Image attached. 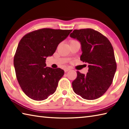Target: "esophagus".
Returning <instances> with one entry per match:
<instances>
[{"instance_id":"esophagus-1","label":"esophagus","mask_w":129,"mask_h":129,"mask_svg":"<svg viewBox=\"0 0 129 129\" xmlns=\"http://www.w3.org/2000/svg\"><path fill=\"white\" fill-rule=\"evenodd\" d=\"M70 68H66V69H64V72H67V71H70Z\"/></svg>"}]
</instances>
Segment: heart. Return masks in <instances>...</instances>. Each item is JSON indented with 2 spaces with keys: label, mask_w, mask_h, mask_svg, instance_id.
I'll return each mask as SVG.
<instances>
[{
  "label": "heart",
  "mask_w": 129,
  "mask_h": 129,
  "mask_svg": "<svg viewBox=\"0 0 129 129\" xmlns=\"http://www.w3.org/2000/svg\"><path fill=\"white\" fill-rule=\"evenodd\" d=\"M71 41H75V40H71ZM71 41H70V42H71Z\"/></svg>",
  "instance_id": "b5f03b06"
}]
</instances>
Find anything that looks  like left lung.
I'll use <instances>...</instances> for the list:
<instances>
[{
    "mask_svg": "<svg viewBox=\"0 0 129 129\" xmlns=\"http://www.w3.org/2000/svg\"><path fill=\"white\" fill-rule=\"evenodd\" d=\"M70 36L81 43L80 60L89 64L86 75L77 71L73 90L85 99H96L110 87L117 69L112 45L105 36L91 28L74 30Z\"/></svg>",
    "mask_w": 129,
    "mask_h": 129,
    "instance_id": "left-lung-1",
    "label": "left lung"
}]
</instances>
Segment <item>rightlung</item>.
<instances>
[{
  "label": "right lung",
  "instance_id": "add662e5",
  "mask_svg": "<svg viewBox=\"0 0 129 129\" xmlns=\"http://www.w3.org/2000/svg\"><path fill=\"white\" fill-rule=\"evenodd\" d=\"M72 31L42 28L27 34L19 42L14 66L19 85L30 98L44 100L56 90L64 72L60 68L46 67L45 60Z\"/></svg>",
  "mask_w": 129,
  "mask_h": 129
}]
</instances>
